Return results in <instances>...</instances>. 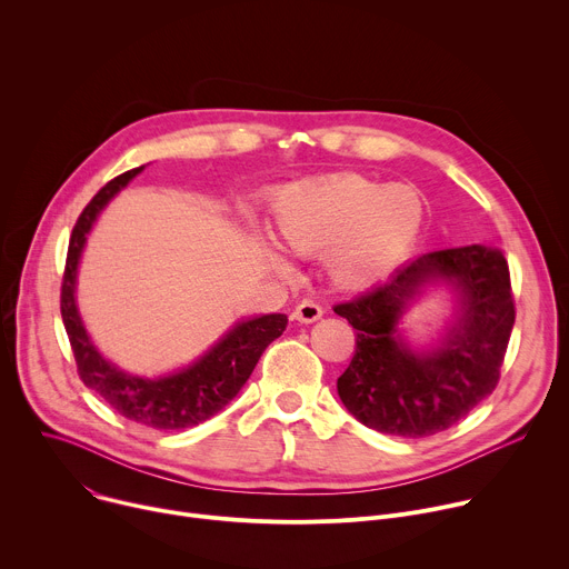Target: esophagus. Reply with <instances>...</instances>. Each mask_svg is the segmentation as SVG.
Segmentation results:
<instances>
[{"mask_svg":"<svg viewBox=\"0 0 569 569\" xmlns=\"http://www.w3.org/2000/svg\"><path fill=\"white\" fill-rule=\"evenodd\" d=\"M323 315V308L319 303H315L312 299H303L301 303H297L295 308V317L303 323H310V321H317L319 317Z\"/></svg>","mask_w":569,"mask_h":569,"instance_id":"esophagus-1","label":"esophagus"}]
</instances>
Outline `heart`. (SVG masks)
Listing matches in <instances>:
<instances>
[{"label": "heart", "instance_id": "obj_1", "mask_svg": "<svg viewBox=\"0 0 569 569\" xmlns=\"http://www.w3.org/2000/svg\"><path fill=\"white\" fill-rule=\"evenodd\" d=\"M426 211L415 187L345 176L281 193L274 231L292 252L327 254L336 283L362 290L387 279L412 252Z\"/></svg>", "mask_w": 569, "mask_h": 569}]
</instances>
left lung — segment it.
I'll return each instance as SVG.
<instances>
[{
  "instance_id": "obj_1",
  "label": "left lung",
  "mask_w": 569,
  "mask_h": 569,
  "mask_svg": "<svg viewBox=\"0 0 569 569\" xmlns=\"http://www.w3.org/2000/svg\"><path fill=\"white\" fill-rule=\"evenodd\" d=\"M435 278L460 288L462 317L439 350L419 357L399 342L395 323ZM333 310L356 329V353L338 378L345 408L362 426L402 439L452 428L498 387L516 321L509 263L483 246L421 254Z\"/></svg>"
}]
</instances>
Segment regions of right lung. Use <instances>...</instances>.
I'll use <instances>...</instances> for the list:
<instances>
[{
    "instance_id": "obj_1",
    "label": "right lung",
    "mask_w": 569,
    "mask_h": 569,
    "mask_svg": "<svg viewBox=\"0 0 569 569\" xmlns=\"http://www.w3.org/2000/svg\"><path fill=\"white\" fill-rule=\"evenodd\" d=\"M143 167L126 171L110 180L90 200L83 213L78 216L67 248L64 274L60 286V315L73 351L78 376L86 382V387L97 391L112 410L134 423L154 430H182L193 428L218 415L240 391V387L252 376L266 347L286 331L288 317L263 315L242 321L196 365L176 376L159 380L128 376L99 356L76 310V268L86 246V236L92 229L99 211Z\"/></svg>"
}]
</instances>
